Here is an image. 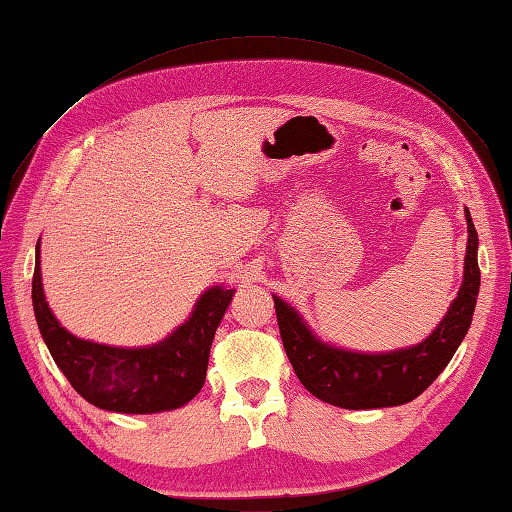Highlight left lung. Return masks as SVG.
I'll use <instances>...</instances> for the list:
<instances>
[{"mask_svg": "<svg viewBox=\"0 0 512 512\" xmlns=\"http://www.w3.org/2000/svg\"><path fill=\"white\" fill-rule=\"evenodd\" d=\"M465 217L469 239L463 286L436 330L413 347L384 354L339 350L317 339L297 310L273 295L284 352L310 393L350 410L386 408L413 402L439 378L465 339L480 291L478 232L467 208Z\"/></svg>", "mask_w": 512, "mask_h": 512, "instance_id": "1", "label": "left lung"}]
</instances>
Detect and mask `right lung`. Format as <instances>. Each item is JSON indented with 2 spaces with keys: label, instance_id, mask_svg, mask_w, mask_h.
Returning <instances> with one entry per match:
<instances>
[{
  "label": "right lung",
  "instance_id": "add662e5",
  "mask_svg": "<svg viewBox=\"0 0 512 512\" xmlns=\"http://www.w3.org/2000/svg\"><path fill=\"white\" fill-rule=\"evenodd\" d=\"M232 295V289L210 286L191 317L156 345L112 347L84 341L62 328L49 310L36 247L32 306L47 350L86 402L112 413L149 415L191 402L204 386L210 345Z\"/></svg>",
  "mask_w": 512,
  "mask_h": 512
}]
</instances>
